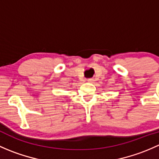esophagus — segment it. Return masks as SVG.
<instances>
[{
    "label": "esophagus",
    "instance_id": "obj_1",
    "mask_svg": "<svg viewBox=\"0 0 159 159\" xmlns=\"http://www.w3.org/2000/svg\"><path fill=\"white\" fill-rule=\"evenodd\" d=\"M87 81H88V82H90V83H92V82H94V78H88L87 79Z\"/></svg>",
    "mask_w": 159,
    "mask_h": 159
}]
</instances>
